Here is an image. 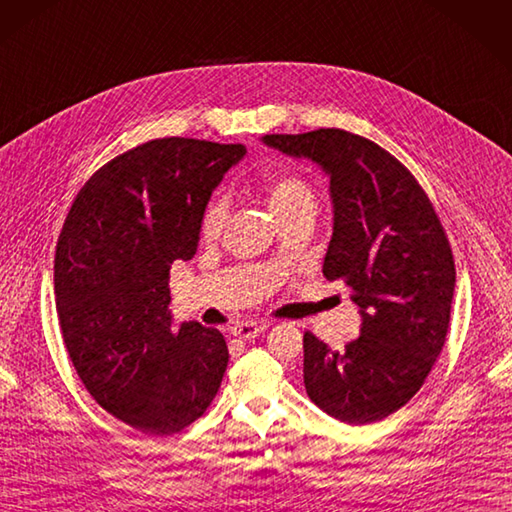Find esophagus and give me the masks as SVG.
Wrapping results in <instances>:
<instances>
[{
    "label": "esophagus",
    "mask_w": 512,
    "mask_h": 512,
    "mask_svg": "<svg viewBox=\"0 0 512 512\" xmlns=\"http://www.w3.org/2000/svg\"><path fill=\"white\" fill-rule=\"evenodd\" d=\"M266 329H268L266 322H240V324L233 326L231 333H233V337H238V339H255Z\"/></svg>",
    "instance_id": "1"
}]
</instances>
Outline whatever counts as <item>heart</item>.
<instances>
[{
	"label": "heart",
	"mask_w": 512,
	"mask_h": 512,
	"mask_svg": "<svg viewBox=\"0 0 512 512\" xmlns=\"http://www.w3.org/2000/svg\"><path fill=\"white\" fill-rule=\"evenodd\" d=\"M268 203H270L272 214L277 216V220H281L283 216L292 214L294 209L313 203V190L309 188V183L300 177H294V175L281 177L268 188ZM229 209H231V203L225 192H216L214 196H209L199 222V233L203 240H216L218 235L225 231L227 220H229Z\"/></svg>",
	"instance_id": "b5f03b06"
}]
</instances>
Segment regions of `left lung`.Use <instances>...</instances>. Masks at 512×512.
Returning a JSON list of instances; mask_svg holds the SVG:
<instances>
[{"instance_id": "obj_1", "label": "left lung", "mask_w": 512, "mask_h": 512, "mask_svg": "<svg viewBox=\"0 0 512 512\" xmlns=\"http://www.w3.org/2000/svg\"><path fill=\"white\" fill-rule=\"evenodd\" d=\"M264 142L331 177L322 272L348 285L363 318L344 350L305 333L309 398L339 422H378L415 396L445 344L456 283L448 235L411 170L376 142L335 127Z\"/></svg>"}]
</instances>
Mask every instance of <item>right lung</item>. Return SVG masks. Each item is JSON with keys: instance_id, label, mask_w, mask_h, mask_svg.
Instances as JSON below:
<instances>
[{"instance_id": "1", "label": "right lung", "mask_w": 512, "mask_h": 512, "mask_svg": "<svg viewBox=\"0 0 512 512\" xmlns=\"http://www.w3.org/2000/svg\"><path fill=\"white\" fill-rule=\"evenodd\" d=\"M244 153L177 136L138 144L84 183L62 225L54 287L64 346L90 396L144 435L199 419L227 370L218 329H173L168 272L196 253L203 207Z\"/></svg>"}]
</instances>
